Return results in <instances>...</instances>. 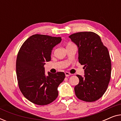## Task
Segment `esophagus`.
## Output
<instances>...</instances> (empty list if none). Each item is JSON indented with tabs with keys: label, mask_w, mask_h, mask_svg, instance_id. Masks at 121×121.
I'll return each mask as SVG.
<instances>
[{
	"label": "esophagus",
	"mask_w": 121,
	"mask_h": 121,
	"mask_svg": "<svg viewBox=\"0 0 121 121\" xmlns=\"http://www.w3.org/2000/svg\"><path fill=\"white\" fill-rule=\"evenodd\" d=\"M70 73H69V72H65V76L66 77H69V75H70Z\"/></svg>",
	"instance_id": "1"
}]
</instances>
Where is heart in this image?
Instances as JSON below:
<instances>
[{
	"instance_id": "b5f03b06",
	"label": "heart",
	"mask_w": 121,
	"mask_h": 121,
	"mask_svg": "<svg viewBox=\"0 0 121 121\" xmlns=\"http://www.w3.org/2000/svg\"><path fill=\"white\" fill-rule=\"evenodd\" d=\"M70 44V43H69V44Z\"/></svg>"
}]
</instances>
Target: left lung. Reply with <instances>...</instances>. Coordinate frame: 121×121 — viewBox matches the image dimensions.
<instances>
[{"label": "left lung", "mask_w": 121, "mask_h": 121, "mask_svg": "<svg viewBox=\"0 0 121 121\" xmlns=\"http://www.w3.org/2000/svg\"><path fill=\"white\" fill-rule=\"evenodd\" d=\"M69 37L78 48L79 62L85 69L84 77L77 75L79 82L74 87L75 95L84 101H95L106 92L110 80L111 62L108 49L94 32H78Z\"/></svg>", "instance_id": "left-lung-1"}]
</instances>
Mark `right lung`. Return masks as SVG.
Segmentation results:
<instances>
[{"instance_id": "add662e5", "label": "right lung", "mask_w": 121, "mask_h": 121, "mask_svg": "<svg viewBox=\"0 0 121 121\" xmlns=\"http://www.w3.org/2000/svg\"><path fill=\"white\" fill-rule=\"evenodd\" d=\"M62 41L61 37L36 34L25 41L17 54L16 75L20 90L32 103L46 105L58 95V87L65 78L63 72L46 75L44 64L51 60L53 48Z\"/></svg>"}]
</instances>
